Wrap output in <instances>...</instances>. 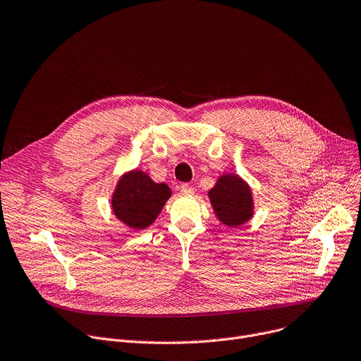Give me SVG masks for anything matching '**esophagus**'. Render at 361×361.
Wrapping results in <instances>:
<instances>
[{
    "label": "esophagus",
    "instance_id": "34e87169",
    "mask_svg": "<svg viewBox=\"0 0 361 361\" xmlns=\"http://www.w3.org/2000/svg\"><path fill=\"white\" fill-rule=\"evenodd\" d=\"M180 193H182V195H185V197H189V195H192V193H193V188L190 185H188V183H183V185H180Z\"/></svg>",
    "mask_w": 361,
    "mask_h": 361
}]
</instances>
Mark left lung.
<instances>
[{
  "instance_id": "8db88e82",
  "label": "left lung",
  "mask_w": 361,
  "mask_h": 361,
  "mask_svg": "<svg viewBox=\"0 0 361 361\" xmlns=\"http://www.w3.org/2000/svg\"><path fill=\"white\" fill-rule=\"evenodd\" d=\"M208 197L215 215L227 227L243 226L253 216L252 189L237 175L219 176Z\"/></svg>"
}]
</instances>
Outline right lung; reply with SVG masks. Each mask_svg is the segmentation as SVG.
Instances as JSON below:
<instances>
[{
    "label": "right lung",
    "instance_id": "1",
    "mask_svg": "<svg viewBox=\"0 0 361 361\" xmlns=\"http://www.w3.org/2000/svg\"><path fill=\"white\" fill-rule=\"evenodd\" d=\"M172 195L166 183H156L143 171H131L118 180L111 207L116 216L131 230H145L154 223Z\"/></svg>",
    "mask_w": 361,
    "mask_h": 361
}]
</instances>
